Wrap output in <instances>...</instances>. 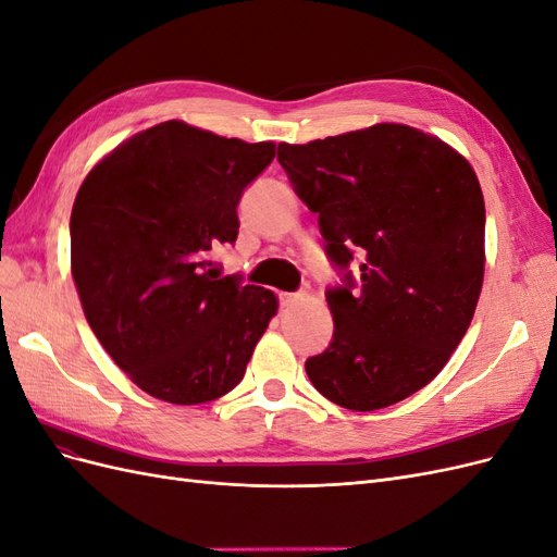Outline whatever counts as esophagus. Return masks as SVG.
Here are the masks:
<instances>
[{
  "label": "esophagus",
  "instance_id": "esophagus-1",
  "mask_svg": "<svg viewBox=\"0 0 557 557\" xmlns=\"http://www.w3.org/2000/svg\"><path fill=\"white\" fill-rule=\"evenodd\" d=\"M301 297H305L301 293H283L281 295V305L283 307H290V305H295V301H299Z\"/></svg>",
  "mask_w": 557,
  "mask_h": 557
}]
</instances>
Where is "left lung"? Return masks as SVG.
Returning a JSON list of instances; mask_svg holds the SVG:
<instances>
[{"mask_svg":"<svg viewBox=\"0 0 557 557\" xmlns=\"http://www.w3.org/2000/svg\"><path fill=\"white\" fill-rule=\"evenodd\" d=\"M295 193L318 213L332 262L360 258L327 290L334 336L307 360L315 391L376 411L425 387L474 318L485 267V205L471 164L440 137L379 123L278 144Z\"/></svg>","mask_w":557,"mask_h":557,"instance_id":"obj_1","label":"left lung"}]
</instances>
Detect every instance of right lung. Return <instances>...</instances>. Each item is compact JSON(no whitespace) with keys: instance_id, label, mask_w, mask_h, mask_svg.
<instances>
[{"instance_id":"add662e5","label":"right lung","mask_w":557,"mask_h":557,"mask_svg":"<svg viewBox=\"0 0 557 557\" xmlns=\"http://www.w3.org/2000/svg\"><path fill=\"white\" fill-rule=\"evenodd\" d=\"M276 144L218 137L183 121L134 134L99 160L72 209V276L113 362L150 397L227 395L278 311L260 285L218 278L209 252L237 242L246 185Z\"/></svg>"}]
</instances>
